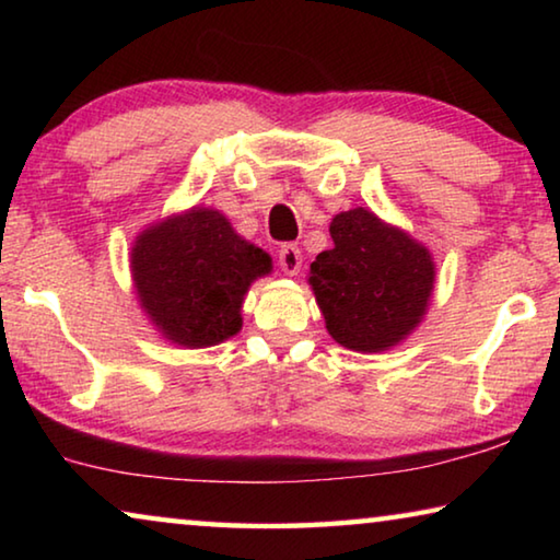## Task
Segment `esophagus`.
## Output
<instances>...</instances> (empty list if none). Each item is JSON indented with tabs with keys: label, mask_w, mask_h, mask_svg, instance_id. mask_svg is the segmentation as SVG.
Returning <instances> with one entry per match:
<instances>
[{
	"label": "esophagus",
	"mask_w": 560,
	"mask_h": 560,
	"mask_svg": "<svg viewBox=\"0 0 560 560\" xmlns=\"http://www.w3.org/2000/svg\"><path fill=\"white\" fill-rule=\"evenodd\" d=\"M301 249L296 244H283L279 249V267L283 273H289V277H296L301 271Z\"/></svg>",
	"instance_id": "34e87169"
}]
</instances>
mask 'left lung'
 I'll return each instance as SVG.
<instances>
[{
	"instance_id": "obj_1",
	"label": "left lung",
	"mask_w": 560,
	"mask_h": 560,
	"mask_svg": "<svg viewBox=\"0 0 560 560\" xmlns=\"http://www.w3.org/2000/svg\"><path fill=\"white\" fill-rule=\"evenodd\" d=\"M334 249L311 264V287L336 343L360 353L387 350L420 324L434 264L424 246L355 207L330 222Z\"/></svg>"
}]
</instances>
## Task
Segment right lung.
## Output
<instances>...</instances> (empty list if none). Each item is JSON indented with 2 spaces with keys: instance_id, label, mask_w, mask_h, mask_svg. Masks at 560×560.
I'll use <instances>...</instances> for the list:
<instances>
[{
  "instance_id": "obj_1",
  "label": "right lung",
  "mask_w": 560,
  "mask_h": 560,
  "mask_svg": "<svg viewBox=\"0 0 560 560\" xmlns=\"http://www.w3.org/2000/svg\"><path fill=\"white\" fill-rule=\"evenodd\" d=\"M130 264L148 316L187 348L234 336L246 289L271 271L267 252L244 242L220 212L200 207L140 234Z\"/></svg>"
}]
</instances>
